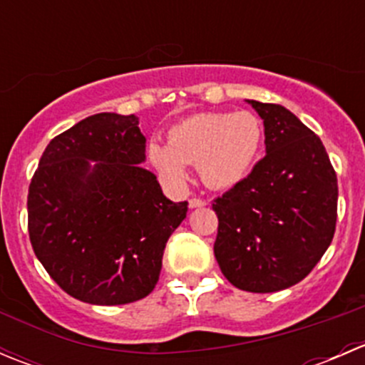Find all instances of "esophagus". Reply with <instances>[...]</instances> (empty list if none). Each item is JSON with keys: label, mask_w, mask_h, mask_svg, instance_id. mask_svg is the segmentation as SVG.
Returning a JSON list of instances; mask_svg holds the SVG:
<instances>
[{"label": "esophagus", "mask_w": 365, "mask_h": 365, "mask_svg": "<svg viewBox=\"0 0 365 365\" xmlns=\"http://www.w3.org/2000/svg\"><path fill=\"white\" fill-rule=\"evenodd\" d=\"M206 201L201 200V197H192V200L189 201V206L190 208H201V206H205Z\"/></svg>", "instance_id": "obj_1"}]
</instances>
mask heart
<instances>
[{
	"label": "heart",
	"mask_w": 365,
	"mask_h": 365,
	"mask_svg": "<svg viewBox=\"0 0 365 365\" xmlns=\"http://www.w3.org/2000/svg\"><path fill=\"white\" fill-rule=\"evenodd\" d=\"M263 135V123L251 111L200 113L171 127L169 145L150 143L148 157L173 183L185 182L192 164L206 185L226 189L251 173Z\"/></svg>",
	"instance_id": "heart-1"
}]
</instances>
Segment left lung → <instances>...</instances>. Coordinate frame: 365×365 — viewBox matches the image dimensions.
<instances>
[{"label":"left lung","instance_id":"left-lung-1","mask_svg":"<svg viewBox=\"0 0 365 365\" xmlns=\"http://www.w3.org/2000/svg\"><path fill=\"white\" fill-rule=\"evenodd\" d=\"M264 125L263 157L213 200V254L238 289L274 293L307 277L334 238L337 176L322 139L279 104L249 101Z\"/></svg>","mask_w":365,"mask_h":365}]
</instances>
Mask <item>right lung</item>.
<instances>
[{
  "label": "right lung",
  "instance_id": "right-lung-1",
  "mask_svg": "<svg viewBox=\"0 0 365 365\" xmlns=\"http://www.w3.org/2000/svg\"><path fill=\"white\" fill-rule=\"evenodd\" d=\"M134 114L84 118L47 145L28 192V231L47 274L95 305L141 300L187 215L143 169L146 138ZM96 164L91 166L89 160Z\"/></svg>",
  "mask_w": 365,
  "mask_h": 365
}]
</instances>
